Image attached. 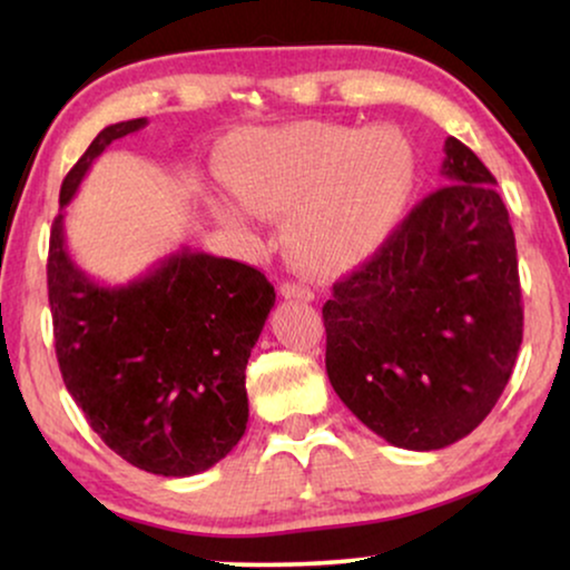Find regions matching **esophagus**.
<instances>
[{
    "mask_svg": "<svg viewBox=\"0 0 570 570\" xmlns=\"http://www.w3.org/2000/svg\"><path fill=\"white\" fill-rule=\"evenodd\" d=\"M279 295L287 301H303V303L314 301V293H311L306 285H298V283H283L279 285Z\"/></svg>",
    "mask_w": 570,
    "mask_h": 570,
    "instance_id": "1",
    "label": "esophagus"
}]
</instances>
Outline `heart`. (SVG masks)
I'll return each mask as SVG.
<instances>
[{
  "instance_id": "obj_1",
  "label": "heart",
  "mask_w": 570,
  "mask_h": 570,
  "mask_svg": "<svg viewBox=\"0 0 570 570\" xmlns=\"http://www.w3.org/2000/svg\"><path fill=\"white\" fill-rule=\"evenodd\" d=\"M223 176L236 197L215 202L220 220L246 228L252 213H285L279 240L293 267L332 275L400 223L417 184V153L392 124L357 131L295 121L238 131L225 145Z\"/></svg>"
}]
</instances>
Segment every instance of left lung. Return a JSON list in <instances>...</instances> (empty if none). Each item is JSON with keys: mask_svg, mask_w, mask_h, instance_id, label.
I'll return each instance as SVG.
<instances>
[{"mask_svg": "<svg viewBox=\"0 0 570 570\" xmlns=\"http://www.w3.org/2000/svg\"><path fill=\"white\" fill-rule=\"evenodd\" d=\"M441 176L324 303L326 373L350 412L410 451L470 435L521 347L517 238L495 178L449 137Z\"/></svg>", "mask_w": 570, "mask_h": 570, "instance_id": "obj_1", "label": "left lung"}]
</instances>
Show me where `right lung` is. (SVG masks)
I'll list each match as a JSON object with an SVG mask.
<instances>
[{
  "label": "right lung",
  "instance_id": "add662e5",
  "mask_svg": "<svg viewBox=\"0 0 570 570\" xmlns=\"http://www.w3.org/2000/svg\"><path fill=\"white\" fill-rule=\"evenodd\" d=\"M145 124L100 131L61 184L59 207L114 139ZM46 275L61 379L108 449L163 478L230 454L248 423L246 363L275 306L259 269L184 246L139 279L100 285L69 256L59 213Z\"/></svg>",
  "mask_w": 570,
  "mask_h": 570
}]
</instances>
